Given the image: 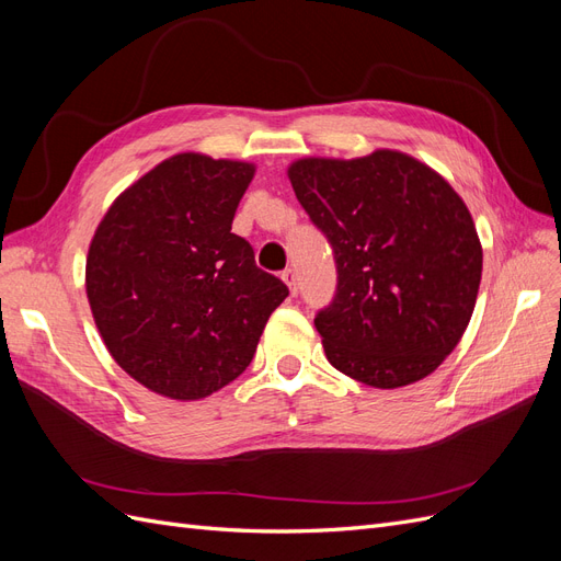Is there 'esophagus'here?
<instances>
[{"label": "esophagus", "mask_w": 561, "mask_h": 561, "mask_svg": "<svg viewBox=\"0 0 561 561\" xmlns=\"http://www.w3.org/2000/svg\"><path fill=\"white\" fill-rule=\"evenodd\" d=\"M280 278L285 280V285H287V287H290V293H293V295H297V290H299L297 285H299V283H297V274H295V268H285Z\"/></svg>", "instance_id": "1"}]
</instances>
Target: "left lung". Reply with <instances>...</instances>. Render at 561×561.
Wrapping results in <instances>:
<instances>
[{"label":"left lung","instance_id":"8db88e82","mask_svg":"<svg viewBox=\"0 0 561 561\" xmlns=\"http://www.w3.org/2000/svg\"><path fill=\"white\" fill-rule=\"evenodd\" d=\"M287 178L334 252L336 293L313 320L332 367L375 388L428 377L461 342L480 290L463 198L393 149L299 159Z\"/></svg>","mask_w":561,"mask_h":561}]
</instances>
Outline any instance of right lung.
<instances>
[{
  "label": "right lung",
  "instance_id": "right-lung-1",
  "mask_svg": "<svg viewBox=\"0 0 561 561\" xmlns=\"http://www.w3.org/2000/svg\"><path fill=\"white\" fill-rule=\"evenodd\" d=\"M254 165L184 151L151 168L98 225L87 295L112 358L145 388L201 400L250 365L287 285L231 233Z\"/></svg>",
  "mask_w": 561,
  "mask_h": 561
}]
</instances>
